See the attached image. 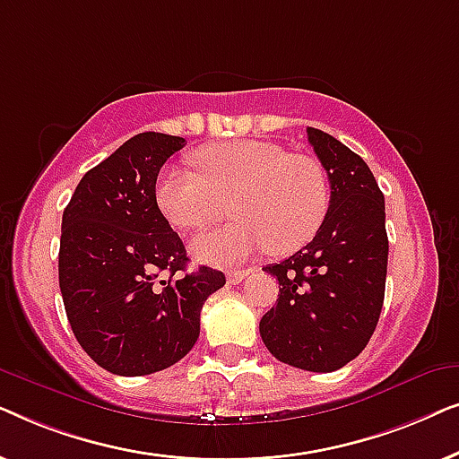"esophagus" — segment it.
Returning a JSON list of instances; mask_svg holds the SVG:
<instances>
[{
    "label": "esophagus",
    "instance_id": "1",
    "mask_svg": "<svg viewBox=\"0 0 459 459\" xmlns=\"http://www.w3.org/2000/svg\"><path fill=\"white\" fill-rule=\"evenodd\" d=\"M248 273H250L248 269H230L225 278H228L230 284H240V281H242L244 278H247Z\"/></svg>",
    "mask_w": 459,
    "mask_h": 459
}]
</instances>
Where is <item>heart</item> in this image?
<instances>
[{
  "instance_id": "1",
  "label": "heart",
  "mask_w": 459,
  "mask_h": 459,
  "mask_svg": "<svg viewBox=\"0 0 459 459\" xmlns=\"http://www.w3.org/2000/svg\"><path fill=\"white\" fill-rule=\"evenodd\" d=\"M196 173L167 169L154 187L156 206L173 228L200 231L221 221L230 204L236 221L198 236L192 255L211 265H236L272 248L290 255L313 240L330 209L322 162L273 142L236 140L198 150Z\"/></svg>"
}]
</instances>
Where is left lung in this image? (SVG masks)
Wrapping results in <instances>:
<instances>
[{"mask_svg":"<svg viewBox=\"0 0 459 459\" xmlns=\"http://www.w3.org/2000/svg\"><path fill=\"white\" fill-rule=\"evenodd\" d=\"M307 137L328 173L330 209L307 247L263 267L280 294L259 332L275 359L334 372L366 349L385 303V196L359 154L319 129Z\"/></svg>","mask_w":459,"mask_h":459,"instance_id":"8db88e82","label":"left lung"}]
</instances>
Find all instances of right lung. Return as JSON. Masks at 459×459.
<instances>
[{"instance_id": "right-lung-1", "label": "right lung", "mask_w": 459, "mask_h": 459, "mask_svg": "<svg viewBox=\"0 0 459 459\" xmlns=\"http://www.w3.org/2000/svg\"><path fill=\"white\" fill-rule=\"evenodd\" d=\"M184 137L146 131L79 181L62 215L60 292L73 334L117 376L160 372L190 353L217 269L186 273V247L156 206V178ZM169 273V279H160Z\"/></svg>"}]
</instances>
